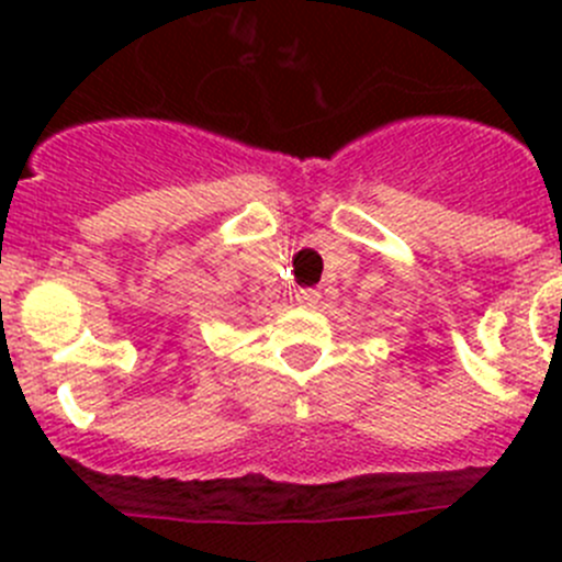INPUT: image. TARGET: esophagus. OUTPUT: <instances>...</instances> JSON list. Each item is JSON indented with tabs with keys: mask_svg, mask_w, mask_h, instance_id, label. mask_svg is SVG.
<instances>
[{
	"mask_svg": "<svg viewBox=\"0 0 562 562\" xmlns=\"http://www.w3.org/2000/svg\"><path fill=\"white\" fill-rule=\"evenodd\" d=\"M317 296H321V293H317L315 288H302V291L296 293V302L299 304H307V307H313V304L317 302Z\"/></svg>",
	"mask_w": 562,
	"mask_h": 562,
	"instance_id": "1",
	"label": "esophagus"
}]
</instances>
